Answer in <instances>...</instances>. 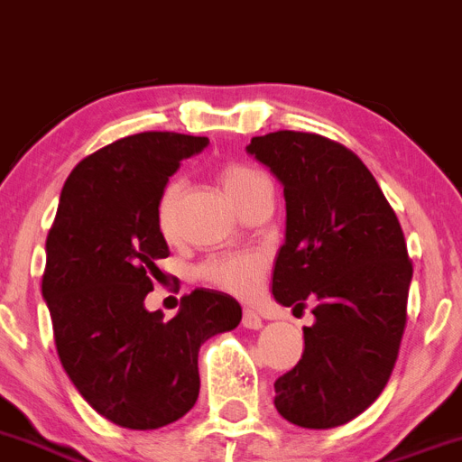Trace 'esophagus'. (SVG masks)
Returning <instances> with one entry per match:
<instances>
[{
  "label": "esophagus",
  "instance_id": "1",
  "mask_svg": "<svg viewBox=\"0 0 462 462\" xmlns=\"http://www.w3.org/2000/svg\"><path fill=\"white\" fill-rule=\"evenodd\" d=\"M242 326L248 328V330H260V328H263V319H260V316L255 314L254 309H244Z\"/></svg>",
  "mask_w": 462,
  "mask_h": 462
}]
</instances>
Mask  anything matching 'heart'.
<instances>
[{"label": "heart", "instance_id": "b5f03b06", "mask_svg": "<svg viewBox=\"0 0 462 462\" xmlns=\"http://www.w3.org/2000/svg\"><path fill=\"white\" fill-rule=\"evenodd\" d=\"M218 181L236 208H242V204L254 195L255 188L267 183L260 171L236 162L226 164L218 171ZM181 183L170 181L162 188V192H160L155 216H158V227L162 235H171L174 232L176 204H179V198H181ZM199 274H202V279L207 283L220 288V291L239 295V298H248V295H254L260 279H263L264 258L260 254L218 255V258L207 260L202 264Z\"/></svg>", "mask_w": 462, "mask_h": 462}]
</instances>
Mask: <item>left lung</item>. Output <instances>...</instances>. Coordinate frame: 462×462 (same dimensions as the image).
I'll return each instance as SVG.
<instances>
[{
    "label": "left lung",
    "mask_w": 462,
    "mask_h": 462,
    "mask_svg": "<svg viewBox=\"0 0 462 462\" xmlns=\"http://www.w3.org/2000/svg\"><path fill=\"white\" fill-rule=\"evenodd\" d=\"M246 151L286 195L272 292L283 307L316 304L274 407L300 428H337L379 398L398 360L414 272L402 227L363 160L328 136L279 130Z\"/></svg>",
    "instance_id": "8db88e82"
}]
</instances>
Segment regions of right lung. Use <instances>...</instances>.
<instances>
[{"label": "right lung", "instance_id": "1", "mask_svg": "<svg viewBox=\"0 0 462 462\" xmlns=\"http://www.w3.org/2000/svg\"><path fill=\"white\" fill-rule=\"evenodd\" d=\"M207 136L139 132L76 164L46 239L42 292L55 346L76 391L120 428L155 430L188 414L199 395L198 351L239 326L230 295L195 288L174 319L143 300L170 255L158 198Z\"/></svg>", "mask_w": 462, "mask_h": 462}]
</instances>
